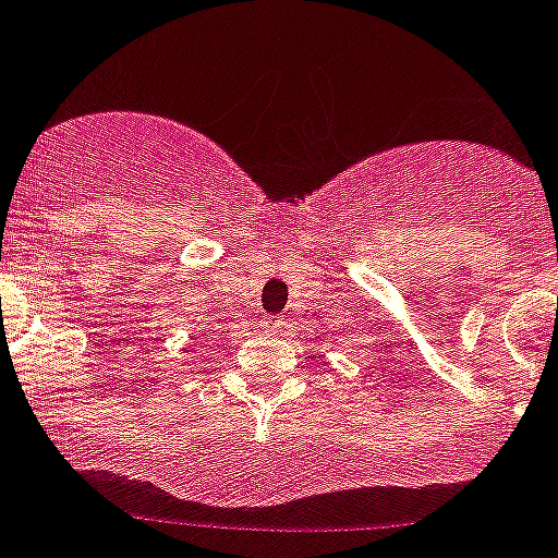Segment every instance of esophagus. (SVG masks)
I'll use <instances>...</instances> for the list:
<instances>
[{
  "mask_svg": "<svg viewBox=\"0 0 558 558\" xmlns=\"http://www.w3.org/2000/svg\"><path fill=\"white\" fill-rule=\"evenodd\" d=\"M260 326H264V331L269 333H280L286 328V323L280 317H275V314H266V317L260 319Z\"/></svg>",
  "mask_w": 558,
  "mask_h": 558,
  "instance_id": "1",
  "label": "esophagus"
}]
</instances>
